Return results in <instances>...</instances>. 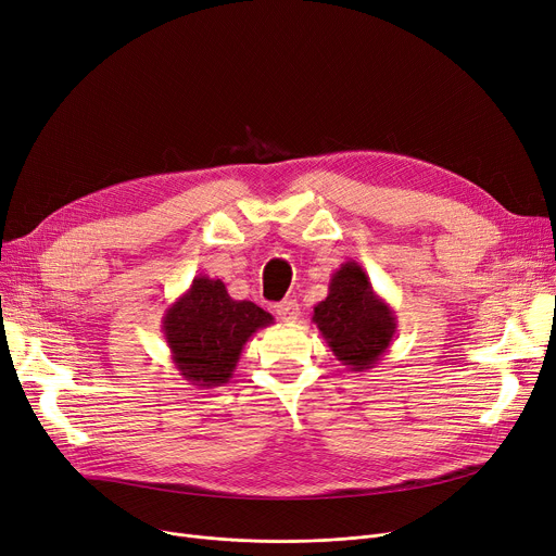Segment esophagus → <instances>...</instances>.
<instances>
[{"label":"esophagus","mask_w":556,"mask_h":556,"mask_svg":"<svg viewBox=\"0 0 556 556\" xmlns=\"http://www.w3.org/2000/svg\"><path fill=\"white\" fill-rule=\"evenodd\" d=\"M276 309V316L280 321H285V324H294L296 319H299V314H301V307H299V303L296 301H282V303H278V305H274Z\"/></svg>","instance_id":"obj_1"}]
</instances>
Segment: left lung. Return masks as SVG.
Masks as SVG:
<instances>
[{
  "instance_id": "obj_1",
  "label": "left lung",
  "mask_w": 556,
  "mask_h": 556,
  "mask_svg": "<svg viewBox=\"0 0 556 556\" xmlns=\"http://www.w3.org/2000/svg\"><path fill=\"white\" fill-rule=\"evenodd\" d=\"M312 321L334 357L351 371L374 368L389 351L399 328L395 312L376 294L355 260L343 262L332 274L328 296L314 307Z\"/></svg>"
}]
</instances>
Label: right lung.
Masks as SVG:
<instances>
[{"mask_svg": "<svg viewBox=\"0 0 556 556\" xmlns=\"http://www.w3.org/2000/svg\"><path fill=\"white\" fill-rule=\"evenodd\" d=\"M274 316L251 301H235L222 280L197 276L163 316V332L178 374L197 387L232 378L244 343Z\"/></svg>", "mask_w": 556, "mask_h": 556, "instance_id": "obj_1", "label": "right lung"}]
</instances>
